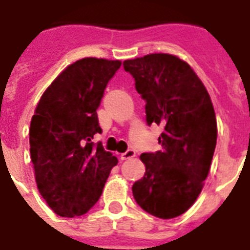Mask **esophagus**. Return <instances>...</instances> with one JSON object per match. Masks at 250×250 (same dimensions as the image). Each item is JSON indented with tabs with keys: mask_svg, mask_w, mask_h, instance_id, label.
Returning a JSON list of instances; mask_svg holds the SVG:
<instances>
[{
	"mask_svg": "<svg viewBox=\"0 0 250 250\" xmlns=\"http://www.w3.org/2000/svg\"><path fill=\"white\" fill-rule=\"evenodd\" d=\"M135 157V151H134V150H127V151L125 152H123V154H122V159H123V161H125V159H131V158H134Z\"/></svg>",
	"mask_w": 250,
	"mask_h": 250,
	"instance_id": "esophagus-1",
	"label": "esophagus"
}]
</instances>
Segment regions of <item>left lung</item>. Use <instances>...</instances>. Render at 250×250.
<instances>
[{"instance_id": "left-lung-1", "label": "left lung", "mask_w": 250, "mask_h": 250, "mask_svg": "<svg viewBox=\"0 0 250 250\" xmlns=\"http://www.w3.org/2000/svg\"><path fill=\"white\" fill-rule=\"evenodd\" d=\"M146 100V122L163 125L162 150L143 152V178L132 185L142 209L168 220L184 214L198 198L217 143L214 108L204 83L188 62L152 53L123 62Z\"/></svg>"}]
</instances>
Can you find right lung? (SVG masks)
I'll use <instances>...</instances> for the list:
<instances>
[{"instance_id":"obj_1","label":"right lung","mask_w":250,"mask_h":250,"mask_svg":"<svg viewBox=\"0 0 250 250\" xmlns=\"http://www.w3.org/2000/svg\"><path fill=\"white\" fill-rule=\"evenodd\" d=\"M122 65L119 60L85 57L52 82L32 116L30 158L37 188L56 214L87 213L102 195L118 159L102 143L96 109L104 89Z\"/></svg>"}]
</instances>
